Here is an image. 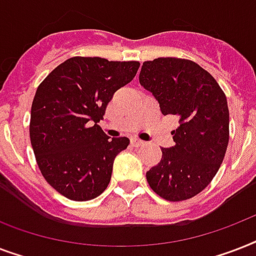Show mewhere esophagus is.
<instances>
[{
  "label": "esophagus",
  "instance_id": "esophagus-1",
  "mask_svg": "<svg viewBox=\"0 0 256 256\" xmlns=\"http://www.w3.org/2000/svg\"><path fill=\"white\" fill-rule=\"evenodd\" d=\"M144 144V140H138V138H132V146H136V148H138V146H142Z\"/></svg>",
  "mask_w": 256,
  "mask_h": 256
}]
</instances>
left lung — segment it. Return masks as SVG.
I'll use <instances>...</instances> for the list:
<instances>
[{"mask_svg": "<svg viewBox=\"0 0 256 256\" xmlns=\"http://www.w3.org/2000/svg\"><path fill=\"white\" fill-rule=\"evenodd\" d=\"M140 84L152 92L164 116H176L175 144L162 148V160L146 172L154 192L170 202L186 200L212 180L228 144V106L208 72L182 58L146 61Z\"/></svg>", "mask_w": 256, "mask_h": 256, "instance_id": "obj_1", "label": "left lung"}]
</instances>
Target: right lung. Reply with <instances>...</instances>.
Listing matches in <instances>:
<instances>
[{
  "instance_id": "right-lung-1",
  "label": "right lung",
  "mask_w": 256,
  "mask_h": 256,
  "mask_svg": "<svg viewBox=\"0 0 256 256\" xmlns=\"http://www.w3.org/2000/svg\"><path fill=\"white\" fill-rule=\"evenodd\" d=\"M138 61L73 57L38 86L30 114V142L46 182L72 200L85 202L106 190L126 136H108L96 124L114 92L136 77Z\"/></svg>"
}]
</instances>
